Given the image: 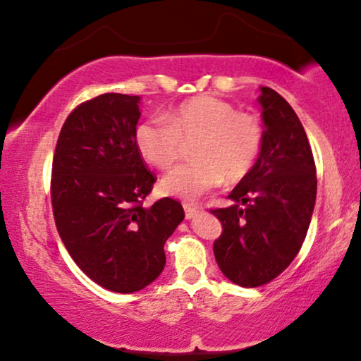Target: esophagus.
<instances>
[{"mask_svg":"<svg viewBox=\"0 0 361 361\" xmlns=\"http://www.w3.org/2000/svg\"><path fill=\"white\" fill-rule=\"evenodd\" d=\"M183 209H185V215H186V219H192V217H195V215L197 214H200L202 210V207H198V205H192V204H183Z\"/></svg>","mask_w":361,"mask_h":361,"instance_id":"1","label":"esophagus"}]
</instances>
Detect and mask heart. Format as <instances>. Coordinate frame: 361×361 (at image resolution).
Segmentation results:
<instances>
[{"mask_svg": "<svg viewBox=\"0 0 361 361\" xmlns=\"http://www.w3.org/2000/svg\"><path fill=\"white\" fill-rule=\"evenodd\" d=\"M263 123L256 115L238 111L233 103L200 94L176 106L166 118H149L135 128L140 156L157 169H169L192 146L195 161L178 166L161 181L164 193L195 200L250 175L263 147Z\"/></svg>", "mask_w": 361, "mask_h": 361, "instance_id": "1", "label": "heart"}]
</instances>
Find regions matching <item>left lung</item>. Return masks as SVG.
<instances>
[{"label": "left lung", "mask_w": 361, "mask_h": 361, "mask_svg": "<svg viewBox=\"0 0 361 361\" xmlns=\"http://www.w3.org/2000/svg\"><path fill=\"white\" fill-rule=\"evenodd\" d=\"M259 103L264 140L258 161L231 192L234 205L210 210L222 224L215 261L247 288L270 283L299 255L317 192L312 149L297 114L268 86Z\"/></svg>", "instance_id": "left-lung-1"}]
</instances>
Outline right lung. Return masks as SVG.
Instances as JSON below:
<instances>
[{
	"label": "right lung",
	"mask_w": 361,
	"mask_h": 361,
	"mask_svg": "<svg viewBox=\"0 0 361 361\" xmlns=\"http://www.w3.org/2000/svg\"><path fill=\"white\" fill-rule=\"evenodd\" d=\"M139 97L105 93L66 118L52 159L54 221L74 263L100 287L132 293L166 264L164 243L185 212L161 198L144 207L156 175L135 146Z\"/></svg>",
	"instance_id": "obj_1"
}]
</instances>
